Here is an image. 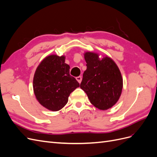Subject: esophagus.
Returning a JSON list of instances; mask_svg holds the SVG:
<instances>
[{
    "mask_svg": "<svg viewBox=\"0 0 157 157\" xmlns=\"http://www.w3.org/2000/svg\"><path fill=\"white\" fill-rule=\"evenodd\" d=\"M76 79H77V80L78 82V83H80L82 81V77H81V76H78V77H76Z\"/></svg>",
    "mask_w": 157,
    "mask_h": 157,
    "instance_id": "34e87169",
    "label": "esophagus"
}]
</instances>
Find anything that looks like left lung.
Masks as SVG:
<instances>
[{
  "label": "left lung",
  "instance_id": "obj_1",
  "mask_svg": "<svg viewBox=\"0 0 157 157\" xmlns=\"http://www.w3.org/2000/svg\"><path fill=\"white\" fill-rule=\"evenodd\" d=\"M84 59L87 69L80 87L94 106L107 110L115 105L121 95L123 80L121 71L109 57L100 59L98 54L87 52Z\"/></svg>",
  "mask_w": 157,
  "mask_h": 157
}]
</instances>
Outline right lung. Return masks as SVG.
<instances>
[{"label": "right lung", "instance_id": "1", "mask_svg": "<svg viewBox=\"0 0 157 157\" xmlns=\"http://www.w3.org/2000/svg\"><path fill=\"white\" fill-rule=\"evenodd\" d=\"M65 56H47L38 66L33 78V90L40 105L57 111L68 102L70 94L80 86L69 74V65Z\"/></svg>", "mask_w": 157, "mask_h": 157}]
</instances>
